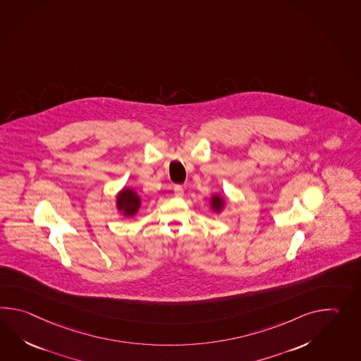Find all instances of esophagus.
Listing matches in <instances>:
<instances>
[{
    "mask_svg": "<svg viewBox=\"0 0 361 361\" xmlns=\"http://www.w3.org/2000/svg\"><path fill=\"white\" fill-rule=\"evenodd\" d=\"M173 192H175V197H176V198L184 197V189H183L181 185H176V186L173 188Z\"/></svg>",
    "mask_w": 361,
    "mask_h": 361,
    "instance_id": "obj_1",
    "label": "esophagus"
}]
</instances>
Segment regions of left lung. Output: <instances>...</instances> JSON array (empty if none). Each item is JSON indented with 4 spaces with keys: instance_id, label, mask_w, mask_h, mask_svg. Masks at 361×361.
<instances>
[{
    "instance_id": "1",
    "label": "left lung",
    "mask_w": 361,
    "mask_h": 361,
    "mask_svg": "<svg viewBox=\"0 0 361 361\" xmlns=\"http://www.w3.org/2000/svg\"><path fill=\"white\" fill-rule=\"evenodd\" d=\"M225 206H226V198H225L224 195H221L220 192H215V194L211 195V198H209V209H211L212 212L220 214V212L224 211Z\"/></svg>"
}]
</instances>
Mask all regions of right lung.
Masks as SVG:
<instances>
[{
  "label": "right lung",
  "mask_w": 361,
  "mask_h": 361,
  "mask_svg": "<svg viewBox=\"0 0 361 361\" xmlns=\"http://www.w3.org/2000/svg\"><path fill=\"white\" fill-rule=\"evenodd\" d=\"M115 206L121 216L135 217L142 206V200L133 188L124 186L115 197Z\"/></svg>",
  "instance_id": "add662e5"
}]
</instances>
